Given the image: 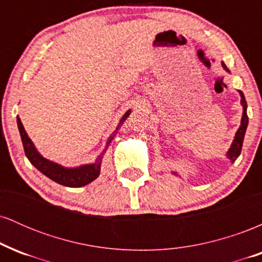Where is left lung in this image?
I'll return each mask as SVG.
<instances>
[{
	"label": "left lung",
	"mask_w": 262,
	"mask_h": 262,
	"mask_svg": "<svg viewBox=\"0 0 262 262\" xmlns=\"http://www.w3.org/2000/svg\"><path fill=\"white\" fill-rule=\"evenodd\" d=\"M222 68L224 69L227 73H230L229 69L225 66L224 62H222ZM240 95V104L243 106V116H242V121H240V127L239 129L236 130L235 133V137H234L233 139V143H231L230 148L228 149L227 154V159H229L231 164H234L235 160L237 158H239L240 152H242V146H243V141H244V137H245V132H246V128H248V123H249V118H248V113H246V108H248V104H246V100L244 97V93L242 91H237ZM171 173L172 175H175L177 177H181L179 175V173L176 172V171H171Z\"/></svg>",
	"instance_id": "8db88e82"
}]
</instances>
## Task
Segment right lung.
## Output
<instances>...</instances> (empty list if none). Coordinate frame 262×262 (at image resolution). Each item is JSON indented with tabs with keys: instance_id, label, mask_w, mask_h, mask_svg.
Returning <instances> with one entry per match:
<instances>
[{
	"instance_id": "obj_1",
	"label": "right lung",
	"mask_w": 262,
	"mask_h": 262,
	"mask_svg": "<svg viewBox=\"0 0 262 262\" xmlns=\"http://www.w3.org/2000/svg\"><path fill=\"white\" fill-rule=\"evenodd\" d=\"M130 113L132 110H128L127 112L123 114L122 118L119 119V123L118 125H117L116 130L108 137V139L106 141V148H104L103 151L97 156L95 162H91V164H83L75 167L62 166V165L58 164V162H54L52 160H49V159L44 158V156L38 151L37 148H35L34 143H33L31 138L28 137V134H27L26 129L23 127L22 122H20L19 117L18 116L17 125L20 134V139H22L23 143V149H25L26 156L28 158V160L31 161V164L35 167V169H38L43 175L49 177L50 180L59 183V185L66 186V187H82V186L89 185L90 182H92L93 180H96L100 176L101 164L104 152H106L111 141L114 139L116 134L118 133L119 128L122 127L123 123L125 122V119L128 118Z\"/></svg>"
}]
</instances>
